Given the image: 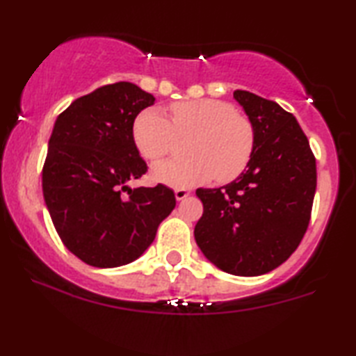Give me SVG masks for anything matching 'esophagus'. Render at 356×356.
I'll use <instances>...</instances> for the list:
<instances>
[{
    "instance_id": "obj_1",
    "label": "esophagus",
    "mask_w": 356,
    "mask_h": 356,
    "mask_svg": "<svg viewBox=\"0 0 356 356\" xmlns=\"http://www.w3.org/2000/svg\"><path fill=\"white\" fill-rule=\"evenodd\" d=\"M174 195H176V200L177 201H182V200H185L186 196H190V191L188 190H184V188H177L176 191H174Z\"/></svg>"
}]
</instances>
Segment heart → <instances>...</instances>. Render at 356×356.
Returning a JSON list of instances; mask_svg holds the SVG:
<instances>
[{"instance_id":"1","label":"heart","mask_w":356,"mask_h":356,"mask_svg":"<svg viewBox=\"0 0 356 356\" xmlns=\"http://www.w3.org/2000/svg\"><path fill=\"white\" fill-rule=\"evenodd\" d=\"M170 113L171 120L150 108L134 124L135 146L149 161L170 155L177 136H193L186 147L191 159L155 165L154 180L172 188H190L212 179L227 184L242 176L254 154L256 130L236 106L222 100L200 99L176 102Z\"/></svg>"}]
</instances>
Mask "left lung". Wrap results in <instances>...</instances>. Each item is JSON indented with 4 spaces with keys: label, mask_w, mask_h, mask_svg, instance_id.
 <instances>
[{
    "label": "left lung",
    "mask_w": 356,
    "mask_h": 356,
    "mask_svg": "<svg viewBox=\"0 0 356 356\" xmlns=\"http://www.w3.org/2000/svg\"><path fill=\"white\" fill-rule=\"evenodd\" d=\"M256 130L250 165L234 182L196 190L204 212L195 238L222 272H272L298 248L311 220L316 156L292 113L248 91L234 92Z\"/></svg>",
    "instance_id": "obj_1"
}]
</instances>
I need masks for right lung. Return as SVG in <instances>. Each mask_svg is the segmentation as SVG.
Returning <instances> with one entry per match:
<instances>
[{
  "label": "right lung",
  "instance_id": "obj_1",
  "mask_svg": "<svg viewBox=\"0 0 356 356\" xmlns=\"http://www.w3.org/2000/svg\"><path fill=\"white\" fill-rule=\"evenodd\" d=\"M154 102L134 83L106 84L72 102L53 127L42 168L45 204L65 248L92 267L140 257L176 207L165 185H127L147 172L134 122Z\"/></svg>",
  "mask_w": 356,
  "mask_h": 356
}]
</instances>
